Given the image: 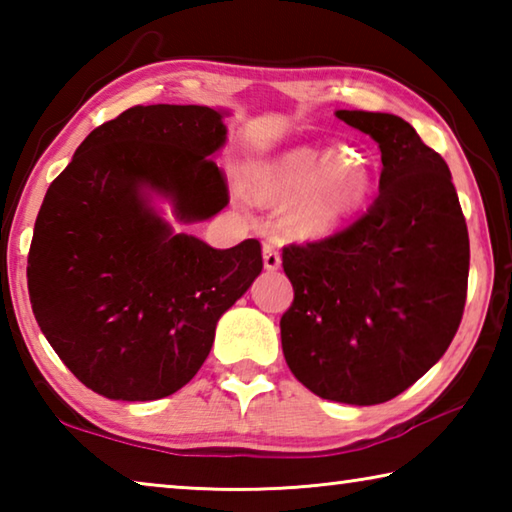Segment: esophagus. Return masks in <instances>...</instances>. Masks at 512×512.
I'll list each match as a JSON object with an SVG mask.
<instances>
[{
  "label": "esophagus",
  "instance_id": "1",
  "mask_svg": "<svg viewBox=\"0 0 512 512\" xmlns=\"http://www.w3.org/2000/svg\"><path fill=\"white\" fill-rule=\"evenodd\" d=\"M282 264V257H280V250H277L275 241L268 239L264 241V268L266 271H277Z\"/></svg>",
  "mask_w": 512,
  "mask_h": 512
}]
</instances>
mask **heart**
Returning <instances> with one entry per match:
<instances>
[{
	"label": "heart",
	"mask_w": 512,
	"mask_h": 512,
	"mask_svg": "<svg viewBox=\"0 0 512 512\" xmlns=\"http://www.w3.org/2000/svg\"><path fill=\"white\" fill-rule=\"evenodd\" d=\"M372 187L370 160L354 146L320 155L300 146L248 173V189L259 203L289 207V225L300 235L325 232L366 203Z\"/></svg>",
	"instance_id": "heart-1"
}]
</instances>
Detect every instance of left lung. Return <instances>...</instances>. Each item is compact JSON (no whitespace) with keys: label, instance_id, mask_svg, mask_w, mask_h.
I'll use <instances>...</instances> for the list:
<instances>
[{"label":"left lung","instance_id":"left-lung-1","mask_svg":"<svg viewBox=\"0 0 512 512\" xmlns=\"http://www.w3.org/2000/svg\"><path fill=\"white\" fill-rule=\"evenodd\" d=\"M379 144V196L348 228L282 250L293 302L282 352L323 400H393L443 357L461 325L470 237L447 162L397 115L336 110Z\"/></svg>","mask_w":512,"mask_h":512}]
</instances>
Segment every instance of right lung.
Returning a JSON list of instances; mask_svg holds the SVG:
<instances>
[{
  "label": "right lung",
  "mask_w": 512,
  "mask_h": 512,
  "mask_svg": "<svg viewBox=\"0 0 512 512\" xmlns=\"http://www.w3.org/2000/svg\"><path fill=\"white\" fill-rule=\"evenodd\" d=\"M225 112L135 106L85 137L49 185L29 250V296L60 361L108 400L151 402L203 366L219 318L262 273V246L216 250L155 212L169 198L178 221L228 205L214 153Z\"/></svg>",
  "instance_id": "right-lung-1"
}]
</instances>
